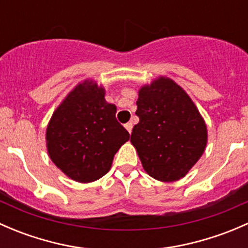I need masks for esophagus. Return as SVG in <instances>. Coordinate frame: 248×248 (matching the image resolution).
<instances>
[{
  "mask_svg": "<svg viewBox=\"0 0 248 248\" xmlns=\"http://www.w3.org/2000/svg\"><path fill=\"white\" fill-rule=\"evenodd\" d=\"M124 127H126L127 131H128L129 133H131V132H132V128H133V124H132V122H127V124H124Z\"/></svg>",
  "mask_w": 248,
  "mask_h": 248,
  "instance_id": "esophagus-1",
  "label": "esophagus"
}]
</instances>
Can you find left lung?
Listing matches in <instances>:
<instances>
[{"mask_svg":"<svg viewBox=\"0 0 248 248\" xmlns=\"http://www.w3.org/2000/svg\"><path fill=\"white\" fill-rule=\"evenodd\" d=\"M139 122L131 142L145 171L163 182L180 180L198 162L207 141L206 124L188 94L159 77L139 90Z\"/></svg>","mask_w":248,"mask_h":248,"instance_id":"left-lung-1","label":"left lung"}]
</instances>
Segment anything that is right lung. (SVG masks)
Here are the masks:
<instances>
[{
  "label": "right lung",
  "instance_id": "right-lung-1",
  "mask_svg": "<svg viewBox=\"0 0 248 248\" xmlns=\"http://www.w3.org/2000/svg\"><path fill=\"white\" fill-rule=\"evenodd\" d=\"M92 80L79 84L54 111L46 127V147L55 166L72 180L92 182L111 168L129 133L117 122L116 107Z\"/></svg>",
  "mask_w": 248,
  "mask_h": 248
}]
</instances>
